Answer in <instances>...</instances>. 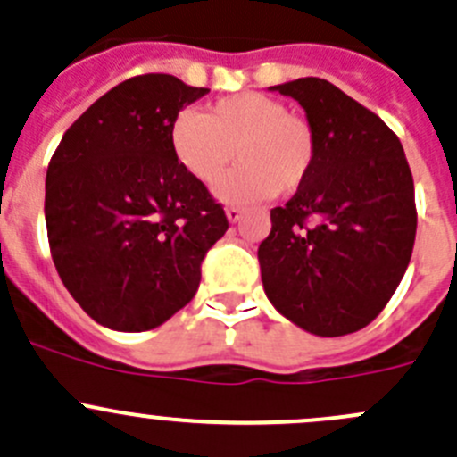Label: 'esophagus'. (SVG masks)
I'll list each match as a JSON object with an SVG mask.
<instances>
[{"instance_id": "34e87169", "label": "esophagus", "mask_w": 457, "mask_h": 457, "mask_svg": "<svg viewBox=\"0 0 457 457\" xmlns=\"http://www.w3.org/2000/svg\"><path fill=\"white\" fill-rule=\"evenodd\" d=\"M225 214H228L229 223H237V220H241L243 210H241V207H238V205H229L228 210H225Z\"/></svg>"}]
</instances>
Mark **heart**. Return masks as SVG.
I'll list each match as a JSON object with an SVG mask.
<instances>
[{"label": "heart", "mask_w": 457, "mask_h": 457, "mask_svg": "<svg viewBox=\"0 0 457 457\" xmlns=\"http://www.w3.org/2000/svg\"><path fill=\"white\" fill-rule=\"evenodd\" d=\"M168 137L177 163L203 186L223 177L237 150L241 165L216 187V196L228 203L258 201L274 192L292 195L310 179L318 154L312 123L261 92L223 96L205 117L181 110Z\"/></svg>", "instance_id": "heart-1"}]
</instances>
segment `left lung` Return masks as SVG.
Returning a JSON list of instances; mask_svg holds the SVG:
<instances>
[{
    "label": "left lung",
    "instance_id": "obj_1",
    "mask_svg": "<svg viewBox=\"0 0 457 457\" xmlns=\"http://www.w3.org/2000/svg\"><path fill=\"white\" fill-rule=\"evenodd\" d=\"M305 108L318 154L310 179L271 210L258 245L271 305L316 336L362 329L385 310L416 241L413 177L395 132L334 84L274 86Z\"/></svg>",
    "mask_w": 457,
    "mask_h": 457
}]
</instances>
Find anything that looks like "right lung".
Segmentation results:
<instances>
[{
    "label": "right lung",
    "mask_w": 457,
    "mask_h": 457,
    "mask_svg": "<svg viewBox=\"0 0 457 457\" xmlns=\"http://www.w3.org/2000/svg\"><path fill=\"white\" fill-rule=\"evenodd\" d=\"M207 92L161 72L132 77L96 99L50 159V254L81 310L110 329H154L186 307L229 228L170 150L174 114Z\"/></svg>",
    "instance_id": "add662e5"
}]
</instances>
